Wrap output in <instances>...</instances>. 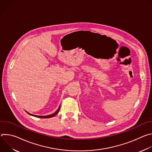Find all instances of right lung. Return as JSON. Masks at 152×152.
<instances>
[{
    "label": "right lung",
    "instance_id": "1",
    "mask_svg": "<svg viewBox=\"0 0 152 152\" xmlns=\"http://www.w3.org/2000/svg\"><path fill=\"white\" fill-rule=\"evenodd\" d=\"M59 110H60V106L59 107V108H58V110H57V111L56 112H55L54 114H51V115H46V116H39V115H32V114H29V113H28L27 111H26L28 114H29V115H32V116H34V117H38V118H50V117H54L55 115H56L58 113V112H59Z\"/></svg>",
    "mask_w": 152,
    "mask_h": 152
}]
</instances>
